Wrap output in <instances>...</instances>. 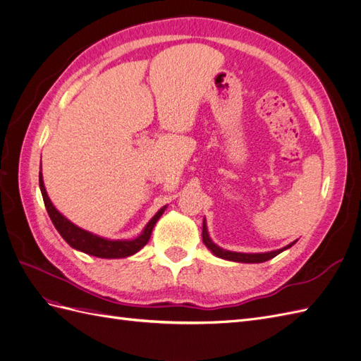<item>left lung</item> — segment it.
Here are the masks:
<instances>
[{
  "mask_svg": "<svg viewBox=\"0 0 361 361\" xmlns=\"http://www.w3.org/2000/svg\"><path fill=\"white\" fill-rule=\"evenodd\" d=\"M202 238H203V243L204 245L209 248L212 253L221 259H227V260H233V262H245V264H256V262H267L272 257H276L277 255H280L283 250L289 248L290 245L281 248V250H276V251H271V253H262V255H245V253H235V251H227V250H223L220 247H216L211 239H209V235H207V228H206V224L203 221V231H202Z\"/></svg>",
  "mask_w": 361,
  "mask_h": 361,
  "instance_id": "1",
  "label": "left lung"
}]
</instances>
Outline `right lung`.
I'll return each instance as SVG.
<instances>
[{"mask_svg": "<svg viewBox=\"0 0 361 361\" xmlns=\"http://www.w3.org/2000/svg\"><path fill=\"white\" fill-rule=\"evenodd\" d=\"M39 185H40V191H42V197L43 202H45V207L48 211V215L51 218L52 224L56 226V228L59 231V233L61 235V238L66 241L72 248H76L80 251H84L87 255H92L96 257H105V259H117V257H126L137 253L138 250L143 248L150 239L152 235V228L157 224V221L159 220V216L164 212L162 209L152 218L149 221V224L146 226V228L143 231L137 239H133V241H108V239L96 236L90 232H85L82 228H80L78 226L72 224L68 218H64L56 207L52 206L45 185H43V179H42V173H39Z\"/></svg>", "mask_w": 361, "mask_h": 361, "instance_id": "add662e5", "label": "right lung"}]
</instances>
